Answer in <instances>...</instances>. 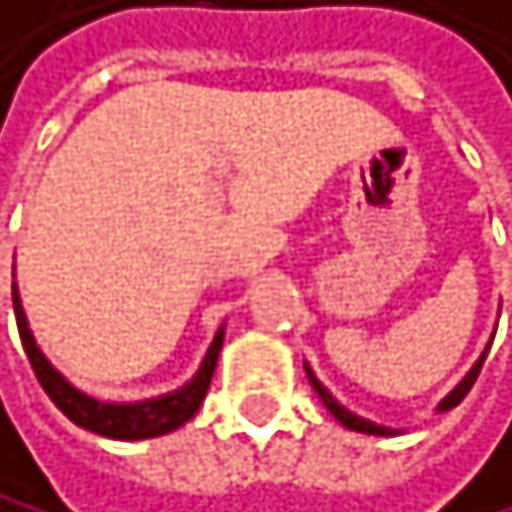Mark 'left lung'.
I'll return each instance as SVG.
<instances>
[{
  "instance_id": "obj_1",
  "label": "left lung",
  "mask_w": 512,
  "mask_h": 512,
  "mask_svg": "<svg viewBox=\"0 0 512 512\" xmlns=\"http://www.w3.org/2000/svg\"><path fill=\"white\" fill-rule=\"evenodd\" d=\"M485 359H488V352H485V355H482V359H478V365H475V368H472V371L466 374V381H463V384H459V387H456V390H453V393L447 396V400L441 403V409H453V406H459V403H463V400H466V393H469V390H472V384L478 381V371H482ZM305 374H308V381H311V387H314V390H318V396H321V400H324V406H327V409H330V412L336 415V422H340L343 428H349V431H362V434H393L390 428H381V425H371V422H365V418H359V415H352V412H346V409H343L340 403H336V400H333V396H330V393H327V390H324V387L318 384V377H314V374H311V368H308V365H305Z\"/></svg>"
}]
</instances>
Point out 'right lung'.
<instances>
[{"instance_id": "1", "label": "right lung", "mask_w": 512, "mask_h": 512, "mask_svg": "<svg viewBox=\"0 0 512 512\" xmlns=\"http://www.w3.org/2000/svg\"><path fill=\"white\" fill-rule=\"evenodd\" d=\"M12 302H15V321H18V333H21V346H24L27 359H30V368H34L37 381L46 390L49 400H53L62 409V415H68L75 425L94 431V434H103V437H116V441H144V437H160V434L182 428L188 418L201 409L204 396L210 390L213 368H217L223 333H217V340H213V346L207 349V359H204L198 377H194L188 387L169 393V396H160V400L116 406V403L90 400L87 393L71 387L65 377L43 359V352L37 349L34 336H30V330H27V318L21 311L15 289H12Z\"/></svg>"}]
</instances>
